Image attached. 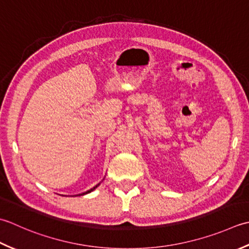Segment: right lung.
<instances>
[{
	"label": "right lung",
	"instance_id": "obj_1",
	"mask_svg": "<svg viewBox=\"0 0 249 249\" xmlns=\"http://www.w3.org/2000/svg\"><path fill=\"white\" fill-rule=\"evenodd\" d=\"M100 184H98V185H96V186H94L93 187V188H91L90 190H88V191H86V192H84V194H80V195H78V196H84V195H87V194H89V192H91V191H93L95 188H96V187H98Z\"/></svg>",
	"mask_w": 249,
	"mask_h": 249
}]
</instances>
